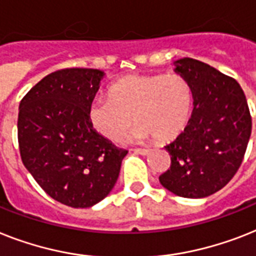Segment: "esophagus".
I'll return each instance as SVG.
<instances>
[{
    "mask_svg": "<svg viewBox=\"0 0 256 256\" xmlns=\"http://www.w3.org/2000/svg\"><path fill=\"white\" fill-rule=\"evenodd\" d=\"M132 151H134V152H136V154H140V155H146V154H148L150 150H147V148H134Z\"/></svg>",
    "mask_w": 256,
    "mask_h": 256,
    "instance_id": "esophagus-1",
    "label": "esophagus"
}]
</instances>
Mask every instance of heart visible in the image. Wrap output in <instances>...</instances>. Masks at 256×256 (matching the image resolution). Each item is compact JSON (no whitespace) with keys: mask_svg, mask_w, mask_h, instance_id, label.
<instances>
[{"mask_svg":"<svg viewBox=\"0 0 256 256\" xmlns=\"http://www.w3.org/2000/svg\"><path fill=\"white\" fill-rule=\"evenodd\" d=\"M194 108L190 82L182 74H128L109 86L108 96L89 105L96 132L117 140L134 121L132 138L170 143L188 128Z\"/></svg>","mask_w":256,"mask_h":256,"instance_id":"obj_1","label":"heart"}]
</instances>
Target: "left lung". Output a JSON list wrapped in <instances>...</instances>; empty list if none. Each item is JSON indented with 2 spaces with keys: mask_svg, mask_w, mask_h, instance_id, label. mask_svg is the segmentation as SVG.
<instances>
[{
  "mask_svg": "<svg viewBox=\"0 0 256 256\" xmlns=\"http://www.w3.org/2000/svg\"><path fill=\"white\" fill-rule=\"evenodd\" d=\"M175 64L192 85L194 108L186 132L164 147L171 166L159 182L176 196L201 198L224 188L240 170L252 121L238 81L200 60Z\"/></svg>",
  "mask_w": 256,
  "mask_h": 256,
  "instance_id": "obj_1",
  "label": "left lung"
}]
</instances>
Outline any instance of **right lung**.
I'll return each instance as SVG.
<instances>
[{
	"label": "right lung",
	"instance_id": "right-lung-1",
	"mask_svg": "<svg viewBox=\"0 0 256 256\" xmlns=\"http://www.w3.org/2000/svg\"><path fill=\"white\" fill-rule=\"evenodd\" d=\"M102 76V70L90 68L55 70L20 104L18 144L24 167L50 197L70 208L104 200L128 154L89 121V105Z\"/></svg>",
	"mask_w": 256,
	"mask_h": 256
}]
</instances>
